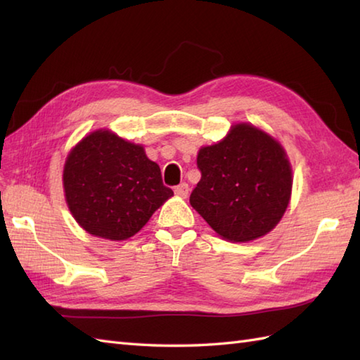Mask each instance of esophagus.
I'll return each instance as SVG.
<instances>
[{"label": "esophagus", "instance_id": "1", "mask_svg": "<svg viewBox=\"0 0 360 360\" xmlns=\"http://www.w3.org/2000/svg\"><path fill=\"white\" fill-rule=\"evenodd\" d=\"M188 184H186V182H181L179 186H176L174 187V193L178 195V196H181V198H187V195H188Z\"/></svg>", "mask_w": 360, "mask_h": 360}]
</instances>
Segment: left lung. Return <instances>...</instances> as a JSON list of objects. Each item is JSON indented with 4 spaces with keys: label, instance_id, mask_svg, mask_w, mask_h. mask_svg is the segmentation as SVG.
<instances>
[{
    "label": "left lung",
    "instance_id": "1",
    "mask_svg": "<svg viewBox=\"0 0 360 360\" xmlns=\"http://www.w3.org/2000/svg\"><path fill=\"white\" fill-rule=\"evenodd\" d=\"M201 181L190 204L223 238L244 243L271 232L285 213L292 172L281 145L248 124L198 153Z\"/></svg>",
    "mask_w": 360,
    "mask_h": 360
}]
</instances>
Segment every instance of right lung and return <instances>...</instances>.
Instances as JSON below:
<instances>
[{
    "label": "right lung",
    "mask_w": 360,
    "mask_h": 360,
    "mask_svg": "<svg viewBox=\"0 0 360 360\" xmlns=\"http://www.w3.org/2000/svg\"><path fill=\"white\" fill-rule=\"evenodd\" d=\"M63 187L75 221L106 240H127L139 232L173 195L143 147L102 129L72 148Z\"/></svg>",
    "instance_id": "1"
}]
</instances>
